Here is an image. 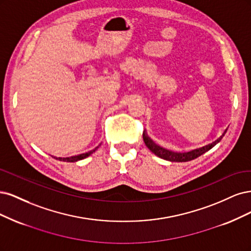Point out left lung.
I'll return each instance as SVG.
<instances>
[{
  "label": "left lung",
  "instance_id": "1",
  "mask_svg": "<svg viewBox=\"0 0 251 251\" xmlns=\"http://www.w3.org/2000/svg\"><path fill=\"white\" fill-rule=\"evenodd\" d=\"M226 130H227V129H226ZM226 130L223 132V134L219 137V139L216 140L215 142L208 144V145H206V146L202 147V148H199V149H196V150H192L190 152H185V153H176V152H172V151H169V150L161 148V147L157 146V145L153 143L145 133H143V140L145 142V145H146V146L148 147V149L160 158L166 159V160H170V161H189V160H192V159H195V158L199 157L200 155L203 154V153H205L209 149H212L216 144H218L221 141V139L224 136Z\"/></svg>",
  "mask_w": 251,
  "mask_h": 251
}]
</instances>
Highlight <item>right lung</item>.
I'll use <instances>...</instances> for the list:
<instances>
[{
  "mask_svg": "<svg viewBox=\"0 0 251 251\" xmlns=\"http://www.w3.org/2000/svg\"><path fill=\"white\" fill-rule=\"evenodd\" d=\"M98 148V147H97ZM97 148H95L94 150L92 151H88L86 153H82V154H79V155H75V156H71V157H57L56 159H58L60 161H69V163H75V161L77 160H80V159H83L87 156H90L93 152H95L97 150ZM55 158V157H54Z\"/></svg>",
  "mask_w": 251,
  "mask_h": 251,
  "instance_id": "add662e5",
  "label": "right lung"
}]
</instances>
